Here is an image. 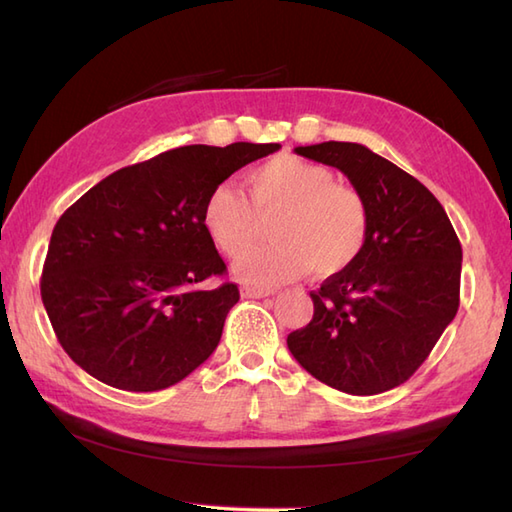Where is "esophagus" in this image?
Instances as JSON below:
<instances>
[{"instance_id": "1", "label": "esophagus", "mask_w": 512, "mask_h": 512, "mask_svg": "<svg viewBox=\"0 0 512 512\" xmlns=\"http://www.w3.org/2000/svg\"><path fill=\"white\" fill-rule=\"evenodd\" d=\"M268 295H273V290L257 288V286H242V297H248V299H262V297H268Z\"/></svg>"}]
</instances>
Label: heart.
Wrapping results in <instances>:
<instances>
[{
  "instance_id": "b5f03b06",
  "label": "heart",
  "mask_w": 512,
  "mask_h": 512,
  "mask_svg": "<svg viewBox=\"0 0 512 512\" xmlns=\"http://www.w3.org/2000/svg\"><path fill=\"white\" fill-rule=\"evenodd\" d=\"M246 195L220 182L206 193L202 226L228 257H238L261 234L258 217L275 216L276 242L237 259L235 273L250 284L273 286L310 270L332 277L363 255L369 239V206L350 184L299 156H275L244 178Z\"/></svg>"
}]
</instances>
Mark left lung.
I'll use <instances>...</instances> for the list:
<instances>
[{
    "mask_svg": "<svg viewBox=\"0 0 512 512\" xmlns=\"http://www.w3.org/2000/svg\"><path fill=\"white\" fill-rule=\"evenodd\" d=\"M343 171L369 206L363 255L312 290V321L288 350L321 383L374 396L409 380L460 306L462 246L422 182L358 143L297 147Z\"/></svg>",
    "mask_w": 512,
    "mask_h": 512,
    "instance_id": "8db88e82",
    "label": "left lung"
}]
</instances>
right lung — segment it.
Returning a JSON list of instances; mask_svg holds the SVG:
<instances>
[{
  "instance_id": "obj_1",
  "label": "right lung",
  "mask_w": 512,
  "mask_h": 512,
  "mask_svg": "<svg viewBox=\"0 0 512 512\" xmlns=\"http://www.w3.org/2000/svg\"><path fill=\"white\" fill-rule=\"evenodd\" d=\"M281 145H187L114 171L54 226L41 301L72 361L101 383L158 391L180 383L220 343L239 301L202 226L215 184Z\"/></svg>"
}]
</instances>
